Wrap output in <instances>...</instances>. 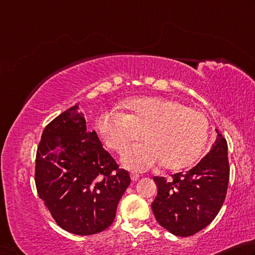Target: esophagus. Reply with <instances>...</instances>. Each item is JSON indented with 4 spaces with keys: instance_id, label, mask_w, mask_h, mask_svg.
<instances>
[{
    "instance_id": "34e87169",
    "label": "esophagus",
    "mask_w": 255,
    "mask_h": 255,
    "mask_svg": "<svg viewBox=\"0 0 255 255\" xmlns=\"http://www.w3.org/2000/svg\"><path fill=\"white\" fill-rule=\"evenodd\" d=\"M139 178H140V175H139V173H136V172H131V179L133 180V181H136L137 179H139Z\"/></svg>"
}]
</instances>
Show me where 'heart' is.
<instances>
[{
	"mask_svg": "<svg viewBox=\"0 0 255 255\" xmlns=\"http://www.w3.org/2000/svg\"><path fill=\"white\" fill-rule=\"evenodd\" d=\"M128 114L119 110L103 112L97 128L107 148L123 153L133 141L123 162L133 170H148L162 162L180 169L199 157L208 139V122L199 112L180 102L162 97L134 98L128 103Z\"/></svg>",
	"mask_w": 255,
	"mask_h": 255,
	"instance_id": "obj_1",
	"label": "heart"
}]
</instances>
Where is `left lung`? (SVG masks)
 Here are the masks:
<instances>
[{
  "mask_svg": "<svg viewBox=\"0 0 255 255\" xmlns=\"http://www.w3.org/2000/svg\"><path fill=\"white\" fill-rule=\"evenodd\" d=\"M230 179L227 142L217 131L212 150L186 172L153 177L158 187L152 212L160 225L177 236H190L205 229L220 212Z\"/></svg>",
  "mask_w": 255,
  "mask_h": 255,
  "instance_id": "8db88e82",
  "label": "left lung"
}]
</instances>
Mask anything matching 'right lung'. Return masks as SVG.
<instances>
[{"instance_id":"add662e5","label":"right lung","mask_w":255,"mask_h":255,"mask_svg":"<svg viewBox=\"0 0 255 255\" xmlns=\"http://www.w3.org/2000/svg\"><path fill=\"white\" fill-rule=\"evenodd\" d=\"M34 180L39 197L61 229L92 235L113 223L131 178L103 148L96 132L86 131L76 104L44 128Z\"/></svg>"}]
</instances>
